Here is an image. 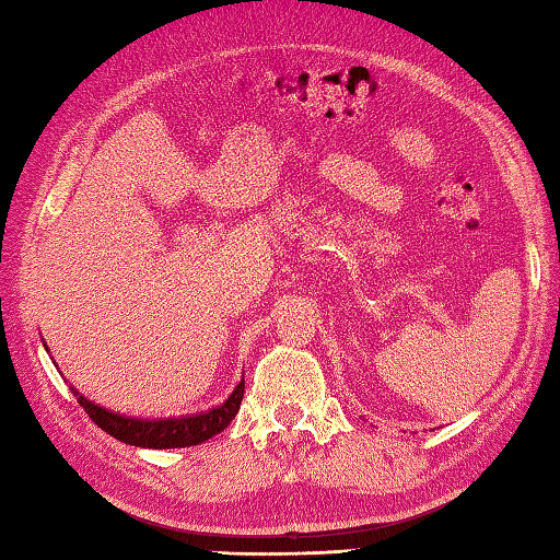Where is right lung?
Here are the masks:
<instances>
[{
    "label": "right lung",
    "mask_w": 560,
    "mask_h": 560,
    "mask_svg": "<svg viewBox=\"0 0 560 560\" xmlns=\"http://www.w3.org/2000/svg\"><path fill=\"white\" fill-rule=\"evenodd\" d=\"M245 392V380L237 383V387L231 392V397L225 399L221 407H213L207 413L185 416V419H129V416H120L115 411H108L98 407V404L89 401L83 395L71 387V395L86 409L89 419L98 423L105 433L122 440L127 445L135 447H151V450H168V447H192L205 443V440L221 433L229 425L237 409H241Z\"/></svg>",
    "instance_id": "1"
}]
</instances>
